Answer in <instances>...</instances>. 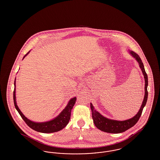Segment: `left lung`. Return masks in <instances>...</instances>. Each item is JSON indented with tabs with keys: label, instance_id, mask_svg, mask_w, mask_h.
I'll list each match as a JSON object with an SVG mask.
<instances>
[{
	"label": "left lung",
	"instance_id": "8db88e82",
	"mask_svg": "<svg viewBox=\"0 0 160 160\" xmlns=\"http://www.w3.org/2000/svg\"><path fill=\"white\" fill-rule=\"evenodd\" d=\"M129 52L130 54L133 58H134L136 59V61L138 62V63L139 64V67L142 69V71L144 76L145 81V93L144 99H143L142 104L141 106V107H140L138 112L136 114V116H134L133 118H132L129 119L122 121L112 120V119H108L107 118L104 117L102 115L100 114L98 112H97L96 110H95L93 105L92 104V103H91L92 119H93L95 125L96 126V127L97 128L100 129L101 131L106 132L118 134V133L123 132L129 129L130 128L132 127L139 120V119L142 115L143 109L147 102L148 95V89H147L148 85V80L147 74L145 71L143 63L141 60L140 56L137 53H136L133 51H130V50H129Z\"/></svg>",
	"mask_w": 160,
	"mask_h": 160
}]
</instances>
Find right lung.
Segmentation results:
<instances>
[{"label":"right lung","instance_id":"add662e5","mask_svg":"<svg viewBox=\"0 0 160 160\" xmlns=\"http://www.w3.org/2000/svg\"><path fill=\"white\" fill-rule=\"evenodd\" d=\"M29 52L30 51L24 55L23 59ZM13 98L15 108L22 118L24 121L26 122V124L32 129L42 133L55 132L64 128L68 123L71 117V110L72 109L73 106H74L76 101V97L72 98L70 99L66 107L62 110V112L60 114L53 119L48 122H35L32 121L29 119H28L26 117H25V116L22 113V112L17 105L15 97V79L14 81V90L13 92Z\"/></svg>","mask_w":160,"mask_h":160}]
</instances>
